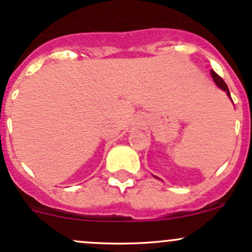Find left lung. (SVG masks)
Wrapping results in <instances>:
<instances>
[{"label":"left lung","instance_id":"8db88e82","mask_svg":"<svg viewBox=\"0 0 252 252\" xmlns=\"http://www.w3.org/2000/svg\"><path fill=\"white\" fill-rule=\"evenodd\" d=\"M211 75H212V78H213V81H215V84H216V85H217L218 88L220 89V90L225 91V93H227V95H228V97H229V98H230V101H232V102H233L232 97H230V93H229V90H228V86H227V84H225L224 81H223V79L220 78V75L217 74V73H215V72H213V70H211Z\"/></svg>","mask_w":252,"mask_h":252}]
</instances>
